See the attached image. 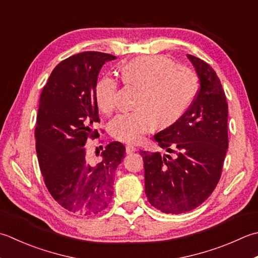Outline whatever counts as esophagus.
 Here are the masks:
<instances>
[{
  "label": "esophagus",
  "mask_w": 258,
  "mask_h": 258,
  "mask_svg": "<svg viewBox=\"0 0 258 258\" xmlns=\"http://www.w3.org/2000/svg\"><path fill=\"white\" fill-rule=\"evenodd\" d=\"M136 151V148L134 145H131V144H127L126 145V153L127 154H131V153H134Z\"/></svg>",
  "instance_id": "esophagus-1"
}]
</instances>
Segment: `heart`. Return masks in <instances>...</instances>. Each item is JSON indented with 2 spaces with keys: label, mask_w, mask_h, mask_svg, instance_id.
Wrapping results in <instances>:
<instances>
[{
  "label": "heart",
  "mask_w": 258,
  "mask_h": 258,
  "mask_svg": "<svg viewBox=\"0 0 258 258\" xmlns=\"http://www.w3.org/2000/svg\"><path fill=\"white\" fill-rule=\"evenodd\" d=\"M126 85L141 90L136 98L138 109L120 113L109 123L114 139L138 143L155 125L161 127L175 123L195 99L198 78L194 70L175 64L162 54L143 55L120 68ZM119 83L112 76H104L95 86V98L99 109L110 113L117 105Z\"/></svg>",
  "instance_id": "obj_1"
}]
</instances>
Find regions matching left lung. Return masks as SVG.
I'll use <instances>...</instances> for the list:
<instances>
[{
  "mask_svg": "<svg viewBox=\"0 0 258 258\" xmlns=\"http://www.w3.org/2000/svg\"><path fill=\"white\" fill-rule=\"evenodd\" d=\"M200 87L188 110L154 136L171 155L141 151L149 203L165 214H184L200 206L219 182L228 149V104L210 64L188 54Z\"/></svg>",
  "mask_w": 258,
  "mask_h": 258,
  "instance_id": "1",
  "label": "left lung"
}]
</instances>
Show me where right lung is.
<instances>
[{"instance_id": "right-lung-1", "label": "right lung", "mask_w": 258, "mask_h": 258, "mask_svg": "<svg viewBox=\"0 0 258 258\" xmlns=\"http://www.w3.org/2000/svg\"><path fill=\"white\" fill-rule=\"evenodd\" d=\"M114 59L109 53L86 51L62 60L39 99L34 138L44 184L60 206L76 215L107 208L115 171L125 156V146L112 142L93 162L85 146L89 139L99 138L94 128L100 122L95 86L103 64Z\"/></svg>"}]
</instances>
